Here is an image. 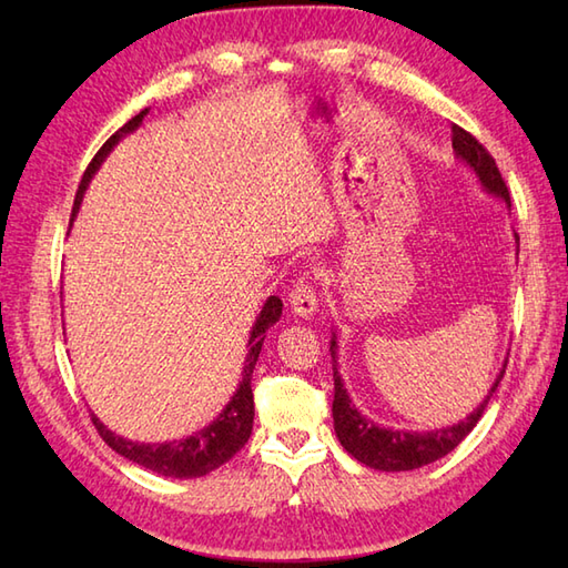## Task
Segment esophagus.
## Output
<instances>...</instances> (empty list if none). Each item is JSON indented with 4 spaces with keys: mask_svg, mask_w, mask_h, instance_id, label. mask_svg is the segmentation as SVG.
<instances>
[{
    "mask_svg": "<svg viewBox=\"0 0 568 568\" xmlns=\"http://www.w3.org/2000/svg\"><path fill=\"white\" fill-rule=\"evenodd\" d=\"M317 307H320V297L315 293V287L300 281L295 291L291 293V310L297 317L310 320V317H315Z\"/></svg>",
    "mask_w": 568,
    "mask_h": 568,
    "instance_id": "esophagus-1",
    "label": "esophagus"
}]
</instances>
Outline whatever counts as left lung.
Here are the masks:
<instances>
[{"label": "left lung", "instance_id": "1", "mask_svg": "<svg viewBox=\"0 0 568 568\" xmlns=\"http://www.w3.org/2000/svg\"><path fill=\"white\" fill-rule=\"evenodd\" d=\"M452 146H454L456 159L474 171L480 187H484L488 195L498 197L510 207V192L505 187V180L498 171L496 161L490 159V153L462 126H452ZM515 246L520 251V236L517 234H515ZM329 352L334 361V403H332L334 432L348 454L358 458L361 464H366L376 470H413V468L437 462V458L456 449V446L468 437V432L478 425L480 415H484V409L488 407V400L493 397V393H496L498 383L503 381L505 366H508V358H505V364L496 376V381H493L488 395L474 407V413H468L462 422L439 427V429L417 432V429L383 427L378 422H373L361 413V409L354 405L352 395H348L339 373V364H336V361H339L336 332H332Z\"/></svg>", "mask_w": 568, "mask_h": 568}]
</instances>
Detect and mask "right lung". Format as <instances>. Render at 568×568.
I'll return each instance as SVG.
<instances>
[{
	"label": "right lung",
	"mask_w": 568,
	"mask_h": 568,
	"mask_svg": "<svg viewBox=\"0 0 568 568\" xmlns=\"http://www.w3.org/2000/svg\"><path fill=\"white\" fill-rule=\"evenodd\" d=\"M146 114H149V110L139 112L134 119H129V122L119 129L114 136L104 141V146L98 151V155H94L92 163L88 165V171H84V175L80 180L75 207H72V220H75L80 212L84 190H88L94 173L100 171V165L104 163L106 155L112 153V149L126 134H134ZM72 220H70V224H72ZM281 315H283L281 297L271 295L263 303L258 317L251 327L248 344H246L248 354H246L244 371H241V381L236 385V390L232 397H229V403L224 405L222 413L216 415L207 427H202L200 432H192L185 439L159 442V444L131 442V439L119 437L116 432L106 429L100 422V417L92 413V422H94V427H98L100 437L110 444L119 456H124V458H129V462H134L149 470H155V474L168 476V478H200V476H207L210 470L220 468L222 464H226L229 458H232L251 437V429H253L251 376H253V368H256L265 332H268L273 324L281 320Z\"/></svg>",
	"instance_id": "1"
}]
</instances>
